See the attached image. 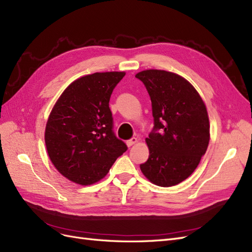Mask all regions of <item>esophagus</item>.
I'll use <instances>...</instances> for the list:
<instances>
[{"mask_svg":"<svg viewBox=\"0 0 252 252\" xmlns=\"http://www.w3.org/2000/svg\"><path fill=\"white\" fill-rule=\"evenodd\" d=\"M136 142H138V139H135V138H132L131 140H128V141H126V145L128 147H131L132 145H134Z\"/></svg>","mask_w":252,"mask_h":252,"instance_id":"1","label":"esophagus"}]
</instances>
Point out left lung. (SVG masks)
<instances>
[{"label":"left lung","instance_id":"obj_1","mask_svg":"<svg viewBox=\"0 0 252 252\" xmlns=\"http://www.w3.org/2000/svg\"><path fill=\"white\" fill-rule=\"evenodd\" d=\"M135 78L148 91L155 119L154 131L145 140L149 158L141 171L155 185H178L193 173L207 150V108L191 83L177 73L146 69Z\"/></svg>","mask_w":252,"mask_h":252}]
</instances>
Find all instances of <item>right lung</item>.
I'll list each match as a JSON object with an SVG mask.
<instances>
[{
  "mask_svg": "<svg viewBox=\"0 0 252 252\" xmlns=\"http://www.w3.org/2000/svg\"><path fill=\"white\" fill-rule=\"evenodd\" d=\"M124 71L94 72L73 81L60 95L45 128L47 154L69 181L88 186L106 177L127 150L112 131L110 95Z\"/></svg>",
  "mask_w": 252,
  "mask_h": 252,
  "instance_id": "add662e5",
  "label": "right lung"
}]
</instances>
